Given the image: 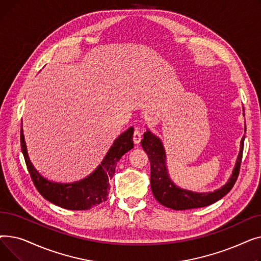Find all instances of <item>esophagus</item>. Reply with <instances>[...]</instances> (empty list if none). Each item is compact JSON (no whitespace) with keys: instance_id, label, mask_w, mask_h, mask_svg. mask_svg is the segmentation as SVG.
Segmentation results:
<instances>
[{"instance_id":"1","label":"esophagus","mask_w":261,"mask_h":261,"mask_svg":"<svg viewBox=\"0 0 261 261\" xmlns=\"http://www.w3.org/2000/svg\"><path fill=\"white\" fill-rule=\"evenodd\" d=\"M141 141H142V133H141V131L139 130V128H135L134 133H133V142H134L136 145H139V144L141 143Z\"/></svg>"}]
</instances>
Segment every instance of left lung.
Masks as SVG:
<instances>
[{"label":"left lung","instance_id":"8db88e82","mask_svg":"<svg viewBox=\"0 0 261 261\" xmlns=\"http://www.w3.org/2000/svg\"><path fill=\"white\" fill-rule=\"evenodd\" d=\"M244 139L245 136L243 135L240 142V150L235 167L232 169L227 182L214 191L197 193V191L184 189L174 184L168 173L165 148H164V145L159 136L147 129V131L144 133V139L142 140L141 144L148 154L150 166H151L150 184H151V190L154 198L164 206L175 211L204 207L222 199L237 181L242 160Z\"/></svg>","mask_w":261,"mask_h":261}]
</instances>
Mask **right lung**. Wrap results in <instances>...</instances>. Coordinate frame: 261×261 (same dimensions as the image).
Masks as SVG:
<instances>
[{
  "mask_svg": "<svg viewBox=\"0 0 261 261\" xmlns=\"http://www.w3.org/2000/svg\"><path fill=\"white\" fill-rule=\"evenodd\" d=\"M133 127H130L115 139L106 156L92 173L82 180L72 183H58L41 175L35 168L27 152V147L21 123V148L27 169L32 180L44 199L50 203L70 211H87L108 200L110 184L117 162L133 148Z\"/></svg>",
  "mask_w": 261,
  "mask_h": 261,
  "instance_id": "1",
  "label": "right lung"
}]
</instances>
